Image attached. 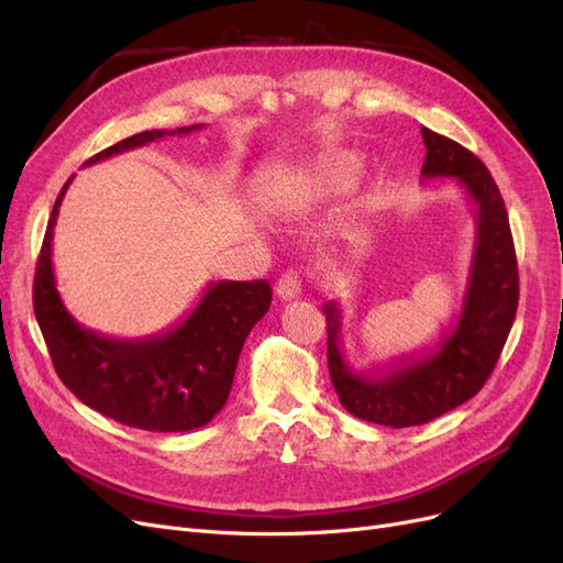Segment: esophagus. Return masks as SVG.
Segmentation results:
<instances>
[{
    "mask_svg": "<svg viewBox=\"0 0 563 563\" xmlns=\"http://www.w3.org/2000/svg\"><path fill=\"white\" fill-rule=\"evenodd\" d=\"M302 294V279L298 269H286L277 282V296L284 300L298 298Z\"/></svg>",
    "mask_w": 563,
    "mask_h": 563,
    "instance_id": "1",
    "label": "esophagus"
}]
</instances>
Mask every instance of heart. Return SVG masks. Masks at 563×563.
<instances>
[{
    "instance_id": "b5f03b06",
    "label": "heart",
    "mask_w": 563,
    "mask_h": 563,
    "mask_svg": "<svg viewBox=\"0 0 563 563\" xmlns=\"http://www.w3.org/2000/svg\"><path fill=\"white\" fill-rule=\"evenodd\" d=\"M356 174H360V159L354 155H347V152L319 155L288 178L284 209H300L317 199L345 192Z\"/></svg>"
}]
</instances>
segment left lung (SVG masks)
<instances>
[{"label":"left lung","instance_id":"left-lung-1","mask_svg":"<svg viewBox=\"0 0 563 563\" xmlns=\"http://www.w3.org/2000/svg\"><path fill=\"white\" fill-rule=\"evenodd\" d=\"M428 147L424 178H455L476 213V242L467 294L453 329L439 345L380 368L352 373L340 352V308L323 305L329 331V373L345 411L387 428H413L453 411L484 387L498 364L519 305V267L505 201L484 162L467 147L420 129Z\"/></svg>","mask_w":563,"mask_h":563}]
</instances>
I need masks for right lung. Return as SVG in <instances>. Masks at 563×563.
<instances>
[{
    "label": "right lung",
    "instance_id": "obj_1",
    "mask_svg": "<svg viewBox=\"0 0 563 563\" xmlns=\"http://www.w3.org/2000/svg\"><path fill=\"white\" fill-rule=\"evenodd\" d=\"M197 129L201 124L135 133L98 152L87 166L164 135ZM73 178H67L51 211L32 286L35 317L58 378L79 401L129 428L147 432L201 428L228 401L244 340L269 310V284L265 279L209 284L197 308L178 327L152 338L117 340L84 329L65 310L51 265L56 216Z\"/></svg>",
    "mask_w": 563,
    "mask_h": 563
}]
</instances>
